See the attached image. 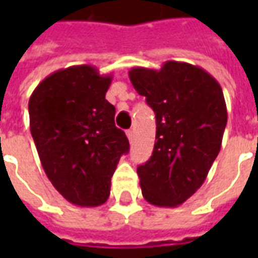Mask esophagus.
I'll use <instances>...</instances> for the list:
<instances>
[{
	"mask_svg": "<svg viewBox=\"0 0 258 258\" xmlns=\"http://www.w3.org/2000/svg\"><path fill=\"white\" fill-rule=\"evenodd\" d=\"M127 138H128L130 142L134 141V131H133V130H128V131H127Z\"/></svg>",
	"mask_w": 258,
	"mask_h": 258,
	"instance_id": "obj_1",
	"label": "esophagus"
}]
</instances>
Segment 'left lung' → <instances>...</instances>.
Returning <instances> with one entry per match:
<instances>
[{"mask_svg": "<svg viewBox=\"0 0 258 258\" xmlns=\"http://www.w3.org/2000/svg\"><path fill=\"white\" fill-rule=\"evenodd\" d=\"M128 76L156 114L153 153L137 168L142 195L153 206L177 207L203 185L221 149L228 120L221 87L199 66L175 60Z\"/></svg>", "mask_w": 258, "mask_h": 258, "instance_id": "obj_1", "label": "left lung"}]
</instances>
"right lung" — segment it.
Listing matches in <instances>:
<instances>
[{
  "instance_id": "1",
  "label": "right lung",
  "mask_w": 258,
  "mask_h": 258,
  "mask_svg": "<svg viewBox=\"0 0 258 258\" xmlns=\"http://www.w3.org/2000/svg\"><path fill=\"white\" fill-rule=\"evenodd\" d=\"M112 76L91 64L60 69L33 91L30 131L42 168L64 199L81 207L103 205L110 178L130 144L114 125L106 101Z\"/></svg>"
}]
</instances>
